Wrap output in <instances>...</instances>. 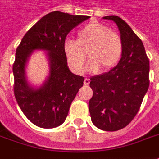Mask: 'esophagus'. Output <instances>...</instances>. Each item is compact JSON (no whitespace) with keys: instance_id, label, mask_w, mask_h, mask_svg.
<instances>
[{"instance_id":"1","label":"esophagus","mask_w":159,"mask_h":159,"mask_svg":"<svg viewBox=\"0 0 159 159\" xmlns=\"http://www.w3.org/2000/svg\"><path fill=\"white\" fill-rule=\"evenodd\" d=\"M84 85H89V78H85L84 81Z\"/></svg>"}]
</instances>
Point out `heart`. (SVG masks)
Here are the masks:
<instances>
[{
    "label": "heart",
    "mask_w": 159,
    "mask_h": 159,
    "mask_svg": "<svg viewBox=\"0 0 159 159\" xmlns=\"http://www.w3.org/2000/svg\"><path fill=\"white\" fill-rule=\"evenodd\" d=\"M63 50L68 64L75 74L84 70L86 52L90 58L89 71L96 73L100 68L110 70L119 61L123 53V43L119 34L98 21H91L77 33V40H67Z\"/></svg>",
    "instance_id": "obj_1"
}]
</instances>
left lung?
Returning a JSON list of instances; mask_svg holds the SVG:
<instances>
[{
    "mask_svg": "<svg viewBox=\"0 0 159 159\" xmlns=\"http://www.w3.org/2000/svg\"><path fill=\"white\" fill-rule=\"evenodd\" d=\"M102 18L117 26L123 53L113 69L90 77L93 96L89 110L96 127L116 131L129 125L139 111L150 84V65L142 41L125 20L116 16Z\"/></svg>",
    "mask_w": 159,
    "mask_h": 159,
    "instance_id": "1",
    "label": "left lung"
}]
</instances>
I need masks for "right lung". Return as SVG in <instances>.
<instances>
[{
    "instance_id": "add662e5",
    "label": "right lung",
    "mask_w": 159,
    "mask_h": 159,
    "mask_svg": "<svg viewBox=\"0 0 159 159\" xmlns=\"http://www.w3.org/2000/svg\"><path fill=\"white\" fill-rule=\"evenodd\" d=\"M89 18L51 12L26 33L16 49L13 65L15 97L26 117L38 127L51 129L61 125L84 85V76L70 70L63 45L70 30ZM34 50L45 51L50 69L47 78L40 86H33L25 74L27 61Z\"/></svg>"
}]
</instances>
